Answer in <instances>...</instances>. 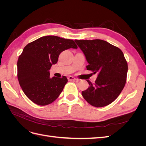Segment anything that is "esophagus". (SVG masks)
<instances>
[{"label": "esophagus", "mask_w": 146, "mask_h": 146, "mask_svg": "<svg viewBox=\"0 0 146 146\" xmlns=\"http://www.w3.org/2000/svg\"><path fill=\"white\" fill-rule=\"evenodd\" d=\"M68 80H69V81H76V80H77V79L76 78H75L74 77L71 76H69V77H68Z\"/></svg>", "instance_id": "obj_1"}]
</instances>
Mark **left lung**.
Returning a JSON list of instances; mask_svg holds the SVG:
<instances>
[{"instance_id": "left-lung-1", "label": "left lung", "mask_w": 146, "mask_h": 146, "mask_svg": "<svg viewBox=\"0 0 146 146\" xmlns=\"http://www.w3.org/2000/svg\"><path fill=\"white\" fill-rule=\"evenodd\" d=\"M88 63L87 70L98 72L94 83L87 80L89 87L82 92L87 102L95 107L111 104L124 87L128 71L127 62L120 48L101 40H75Z\"/></svg>"}]
</instances>
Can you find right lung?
Instances as JSON below:
<instances>
[{
	"mask_svg": "<svg viewBox=\"0 0 146 146\" xmlns=\"http://www.w3.org/2000/svg\"><path fill=\"white\" fill-rule=\"evenodd\" d=\"M77 48L72 39L46 36L29 43L17 60V78L22 90L33 103L44 106L55 101L63 90L68 79L50 78L49 70L57 63L61 52Z\"/></svg>",
	"mask_w": 146,
	"mask_h": 146,
	"instance_id": "right-lung-1",
	"label": "right lung"
}]
</instances>
